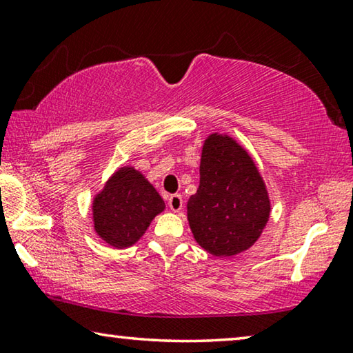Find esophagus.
<instances>
[{
    "mask_svg": "<svg viewBox=\"0 0 353 353\" xmlns=\"http://www.w3.org/2000/svg\"><path fill=\"white\" fill-rule=\"evenodd\" d=\"M168 205L172 212H179L182 210L183 207V201H182V196L181 194H171L170 199H168Z\"/></svg>",
    "mask_w": 353,
    "mask_h": 353,
    "instance_id": "1",
    "label": "esophagus"
}]
</instances>
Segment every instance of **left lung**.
<instances>
[{
	"mask_svg": "<svg viewBox=\"0 0 353 353\" xmlns=\"http://www.w3.org/2000/svg\"><path fill=\"white\" fill-rule=\"evenodd\" d=\"M199 172V188L187 205L196 241L218 256L249 249L271 210L252 159L230 137L213 134L202 148Z\"/></svg>",
	"mask_w": 353,
	"mask_h": 353,
	"instance_id": "left-lung-1",
	"label": "left lung"
}]
</instances>
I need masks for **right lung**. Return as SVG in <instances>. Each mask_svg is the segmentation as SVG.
<instances>
[{
  "label": "right lung",
  "mask_w": 353,
  "mask_h": 353,
  "mask_svg": "<svg viewBox=\"0 0 353 353\" xmlns=\"http://www.w3.org/2000/svg\"><path fill=\"white\" fill-rule=\"evenodd\" d=\"M163 208V199L139 171L121 168L94 198V229L110 246H132Z\"/></svg>",
  "instance_id": "obj_1"
}]
</instances>
